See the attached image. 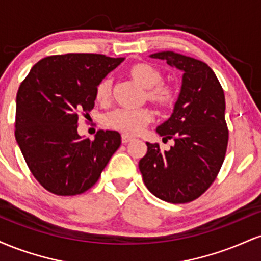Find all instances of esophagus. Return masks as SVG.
<instances>
[{"label":"esophagus","mask_w":261,"mask_h":261,"mask_svg":"<svg viewBox=\"0 0 261 261\" xmlns=\"http://www.w3.org/2000/svg\"><path fill=\"white\" fill-rule=\"evenodd\" d=\"M133 140H134L133 137L127 136V135H122V136H121V142L124 143V145H126V143L131 142V141H133Z\"/></svg>","instance_id":"esophagus-1"}]
</instances>
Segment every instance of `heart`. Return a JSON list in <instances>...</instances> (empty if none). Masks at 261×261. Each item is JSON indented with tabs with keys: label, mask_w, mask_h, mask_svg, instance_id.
Here are the masks:
<instances>
[{
	"label": "heart",
	"mask_w": 261,
	"mask_h": 261,
	"mask_svg": "<svg viewBox=\"0 0 261 261\" xmlns=\"http://www.w3.org/2000/svg\"><path fill=\"white\" fill-rule=\"evenodd\" d=\"M127 74L145 88L143 98L162 110H169L178 101L179 93L175 87L163 82V73L154 66L140 62L130 66ZM113 81L104 77L95 87V99L107 103L112 97ZM153 120V113L148 108L142 109H114L104 116V125L124 135H137Z\"/></svg>",
	"instance_id": "heart-1"
}]
</instances>
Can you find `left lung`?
I'll use <instances>...</instances> for the list:
<instances>
[{"label":"left lung","instance_id":"1","mask_svg":"<svg viewBox=\"0 0 261 261\" xmlns=\"http://www.w3.org/2000/svg\"><path fill=\"white\" fill-rule=\"evenodd\" d=\"M182 72V83L172 116L157 127L163 141L174 146L162 151L147 142L140 161L143 182L158 199L185 203L201 196L220 172L228 145L222 86L211 67L200 60L173 51L152 54Z\"/></svg>","mask_w":261,"mask_h":261}]
</instances>
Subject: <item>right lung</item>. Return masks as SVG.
Returning <instances> with one entry per match:
<instances>
[{
    "mask_svg": "<svg viewBox=\"0 0 261 261\" xmlns=\"http://www.w3.org/2000/svg\"><path fill=\"white\" fill-rule=\"evenodd\" d=\"M122 61L100 54L47 56L20 83L14 135L29 170L50 193H85L120 147L116 131L99 130L91 141L77 126L80 114L89 115L94 108L98 82Z\"/></svg>",
    "mask_w": 261,
    "mask_h": 261,
    "instance_id": "right-lung-1",
    "label": "right lung"
}]
</instances>
